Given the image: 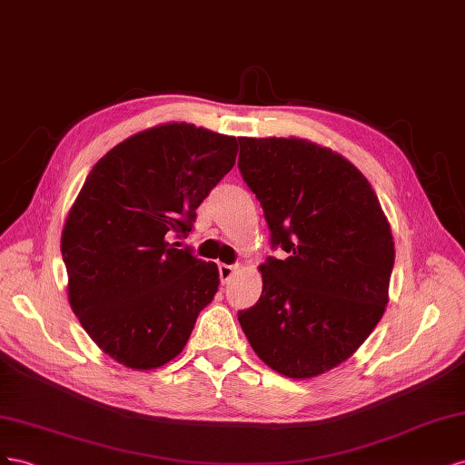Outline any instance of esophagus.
I'll list each match as a JSON object with an SVG mask.
<instances>
[{"instance_id":"1","label":"esophagus","mask_w":465,"mask_h":465,"mask_svg":"<svg viewBox=\"0 0 465 465\" xmlns=\"http://www.w3.org/2000/svg\"><path fill=\"white\" fill-rule=\"evenodd\" d=\"M235 264H220L218 267V271H220V281H222V284H225V282H230L232 281V276L235 274Z\"/></svg>"}]
</instances>
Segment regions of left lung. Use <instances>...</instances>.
<instances>
[{"label":"left lung","instance_id":"1","mask_svg":"<svg viewBox=\"0 0 465 465\" xmlns=\"http://www.w3.org/2000/svg\"><path fill=\"white\" fill-rule=\"evenodd\" d=\"M242 177L262 206L271 247L262 294L237 313L264 364L313 378L347 361L388 303L393 237L366 177L300 138H240Z\"/></svg>","mask_w":465,"mask_h":465}]
</instances>
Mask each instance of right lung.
I'll list each match as a JSON object with an SVG mask.
<instances>
[{"instance_id": "add662e5", "label": "right lung", "mask_w": 465, "mask_h": 465, "mask_svg": "<svg viewBox=\"0 0 465 465\" xmlns=\"http://www.w3.org/2000/svg\"><path fill=\"white\" fill-rule=\"evenodd\" d=\"M235 155L233 136L173 123L121 142L91 169L64 225L62 259L74 313L116 362L173 361L214 298L216 262L177 240Z\"/></svg>"}]
</instances>
